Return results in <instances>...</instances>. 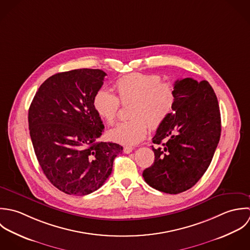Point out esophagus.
<instances>
[{
    "instance_id": "esophagus-1",
    "label": "esophagus",
    "mask_w": 250,
    "mask_h": 250,
    "mask_svg": "<svg viewBox=\"0 0 250 250\" xmlns=\"http://www.w3.org/2000/svg\"><path fill=\"white\" fill-rule=\"evenodd\" d=\"M132 150H133L132 147H129V146L124 147V152H125V153H130V152L132 151Z\"/></svg>"
}]
</instances>
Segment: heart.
I'll return each instance as SVG.
<instances>
[{
	"label": "heart",
	"instance_id": "1",
	"mask_svg": "<svg viewBox=\"0 0 250 250\" xmlns=\"http://www.w3.org/2000/svg\"><path fill=\"white\" fill-rule=\"evenodd\" d=\"M118 98L105 89H100L94 98V108L107 123L117 118L120 102L132 103L128 121L119 123L107 133L110 140L122 145H135L147 135L149 127L156 129L173 113L176 92L169 82L161 81L155 74L134 72L119 78L115 83Z\"/></svg>",
	"mask_w": 250,
	"mask_h": 250
}]
</instances>
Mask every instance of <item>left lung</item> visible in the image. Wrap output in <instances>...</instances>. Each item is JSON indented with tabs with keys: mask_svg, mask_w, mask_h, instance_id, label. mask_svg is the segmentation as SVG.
I'll return each mask as SVG.
<instances>
[{
	"mask_svg": "<svg viewBox=\"0 0 250 250\" xmlns=\"http://www.w3.org/2000/svg\"><path fill=\"white\" fill-rule=\"evenodd\" d=\"M173 113L152 138L153 164L145 182L156 190L178 194L191 188L209 166L221 133L218 101L207 81L192 78L174 84Z\"/></svg>",
	"mask_w": 250,
	"mask_h": 250,
	"instance_id": "obj_1",
	"label": "left lung"
}]
</instances>
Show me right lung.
<instances>
[{
	"label": "right lung",
	"instance_id": "right-lung-1",
	"mask_svg": "<svg viewBox=\"0 0 250 250\" xmlns=\"http://www.w3.org/2000/svg\"><path fill=\"white\" fill-rule=\"evenodd\" d=\"M106 73L81 68L52 75L29 109V129L39 163L51 184L69 195H87L105 183L123 147L100 142L104 125L94 98Z\"/></svg>",
	"mask_w": 250,
	"mask_h": 250
}]
</instances>
